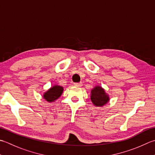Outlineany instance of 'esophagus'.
Returning a JSON list of instances; mask_svg holds the SVG:
<instances>
[{
    "label": "esophagus",
    "mask_w": 155,
    "mask_h": 155,
    "mask_svg": "<svg viewBox=\"0 0 155 155\" xmlns=\"http://www.w3.org/2000/svg\"><path fill=\"white\" fill-rule=\"evenodd\" d=\"M74 85L76 86V87H82V85H83V84H82L81 83H74Z\"/></svg>",
    "instance_id": "34e87169"
}]
</instances>
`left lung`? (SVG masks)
Segmentation results:
<instances>
[{
	"mask_svg": "<svg viewBox=\"0 0 155 155\" xmlns=\"http://www.w3.org/2000/svg\"><path fill=\"white\" fill-rule=\"evenodd\" d=\"M91 100L96 107H102L110 101V96L101 86L97 85L91 91Z\"/></svg>",
	"mask_w": 155,
	"mask_h": 155,
	"instance_id": "obj_1",
	"label": "left lung"
}]
</instances>
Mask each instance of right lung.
Masks as SVG:
<instances>
[{
	"label": "right lung",
	"mask_w": 155,
	"mask_h": 155,
	"mask_svg": "<svg viewBox=\"0 0 155 155\" xmlns=\"http://www.w3.org/2000/svg\"><path fill=\"white\" fill-rule=\"evenodd\" d=\"M63 91L64 89L62 87L56 84V85H54L50 88L47 91L44 93L43 97L45 101L48 102H54L61 96Z\"/></svg>",
	"instance_id": "1"
}]
</instances>
